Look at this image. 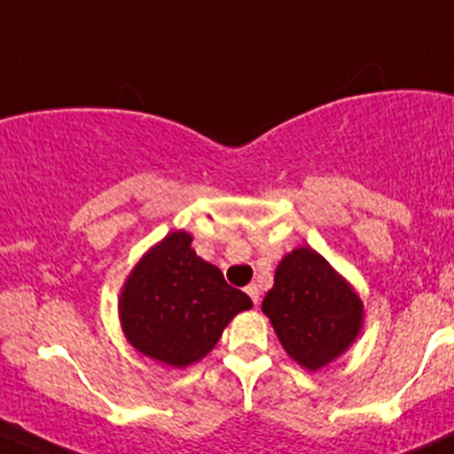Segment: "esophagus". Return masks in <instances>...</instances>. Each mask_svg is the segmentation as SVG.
<instances>
[{"label":"esophagus","instance_id":"1","mask_svg":"<svg viewBox=\"0 0 454 454\" xmlns=\"http://www.w3.org/2000/svg\"><path fill=\"white\" fill-rule=\"evenodd\" d=\"M246 294L250 296V301H253L254 305L259 303V287H256L254 283H253V286H248V287H246Z\"/></svg>","mask_w":454,"mask_h":454}]
</instances>
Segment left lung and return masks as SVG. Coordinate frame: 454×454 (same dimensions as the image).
<instances>
[{
	"label": "left lung",
	"instance_id": "left-lung-1",
	"mask_svg": "<svg viewBox=\"0 0 454 454\" xmlns=\"http://www.w3.org/2000/svg\"><path fill=\"white\" fill-rule=\"evenodd\" d=\"M261 309L283 349L309 371L338 358L363 325L358 294L312 248L283 256Z\"/></svg>",
	"mask_w": 454,
	"mask_h": 454
}]
</instances>
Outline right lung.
Segmentation results:
<instances>
[{
  "instance_id": "right-lung-1",
  "label": "right lung",
  "mask_w": 454,
  "mask_h": 454,
  "mask_svg": "<svg viewBox=\"0 0 454 454\" xmlns=\"http://www.w3.org/2000/svg\"><path fill=\"white\" fill-rule=\"evenodd\" d=\"M191 241L184 231L164 237L142 256L121 296L122 329L131 345L171 367L204 358L232 316L253 308L250 296L228 286Z\"/></svg>"
}]
</instances>
